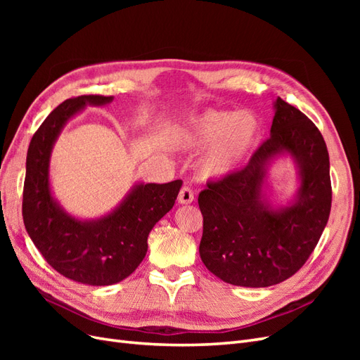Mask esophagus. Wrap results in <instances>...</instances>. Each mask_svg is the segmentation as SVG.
<instances>
[{
  "label": "esophagus",
  "mask_w": 360,
  "mask_h": 360,
  "mask_svg": "<svg viewBox=\"0 0 360 360\" xmlns=\"http://www.w3.org/2000/svg\"><path fill=\"white\" fill-rule=\"evenodd\" d=\"M179 202L180 204H191L193 201V191L191 186H183L179 193Z\"/></svg>",
  "instance_id": "1"
}]
</instances>
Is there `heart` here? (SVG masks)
Here are the masks:
<instances>
[{
    "instance_id": "b5f03b06",
    "label": "heart",
    "mask_w": 360,
    "mask_h": 360,
    "mask_svg": "<svg viewBox=\"0 0 360 360\" xmlns=\"http://www.w3.org/2000/svg\"><path fill=\"white\" fill-rule=\"evenodd\" d=\"M257 134L258 124L250 115L212 112L184 126L180 141L188 150L214 146L204 162V172L212 177H224L240 165L254 146Z\"/></svg>"
}]
</instances>
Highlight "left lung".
Masks as SVG:
<instances>
[{"label":"left lung","instance_id":"obj_1","mask_svg":"<svg viewBox=\"0 0 360 360\" xmlns=\"http://www.w3.org/2000/svg\"><path fill=\"white\" fill-rule=\"evenodd\" d=\"M270 138L238 171L200 192V255L214 276L231 285L261 288L291 278L307 263L328 224L332 184L328 147L319 127L278 97ZM287 150L301 168L292 206L275 212L260 201L266 162Z\"/></svg>","mask_w":360,"mask_h":360}]
</instances>
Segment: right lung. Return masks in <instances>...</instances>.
Masks as SVG:
<instances>
[{"instance_id": "1", "label": "right lung", "mask_w": 360, "mask_h": 360, "mask_svg": "<svg viewBox=\"0 0 360 360\" xmlns=\"http://www.w3.org/2000/svg\"><path fill=\"white\" fill-rule=\"evenodd\" d=\"M112 96L89 94L58 105L32 135L27 153L22 216L27 233L46 263L85 285H111L134 274L147 254V237L177 200L181 180L138 184L99 221L81 222L60 209L49 189V156L61 127L86 105Z\"/></svg>"}]
</instances>
